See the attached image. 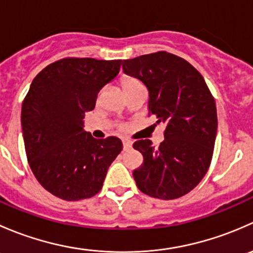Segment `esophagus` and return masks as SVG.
I'll return each mask as SVG.
<instances>
[{"mask_svg":"<svg viewBox=\"0 0 253 253\" xmlns=\"http://www.w3.org/2000/svg\"><path fill=\"white\" fill-rule=\"evenodd\" d=\"M122 143H124V148H125V149H129V148L132 147V142L129 141V139H124V141H122Z\"/></svg>","mask_w":253,"mask_h":253,"instance_id":"1","label":"esophagus"}]
</instances>
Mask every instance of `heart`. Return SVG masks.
<instances>
[{
    "label": "heart",
    "mask_w": 253,
    "mask_h": 253,
    "mask_svg": "<svg viewBox=\"0 0 253 253\" xmlns=\"http://www.w3.org/2000/svg\"><path fill=\"white\" fill-rule=\"evenodd\" d=\"M121 85L124 88V91H128L131 89L137 88V86H141L142 83L137 78L133 77H124L121 79Z\"/></svg>",
    "instance_id": "obj_1"
}]
</instances>
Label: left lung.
Wrapping results in <instances>:
<instances>
[{
	"label": "left lung",
	"mask_w": 253,
	"mask_h": 253,
	"mask_svg": "<svg viewBox=\"0 0 253 253\" xmlns=\"http://www.w3.org/2000/svg\"><path fill=\"white\" fill-rule=\"evenodd\" d=\"M122 68L147 86L149 115L167 125L159 148L149 139L133 143L143 155V164L133 171L137 187L159 200L182 197L211 165L218 127L215 101L202 75L167 51L124 60Z\"/></svg>",
	"instance_id": "left-lung-1"
}]
</instances>
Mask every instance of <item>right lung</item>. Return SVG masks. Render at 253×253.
Masks as SVG:
<instances>
[{"instance_id":"right-lung-1","label":"right lung","mask_w":253,"mask_h":253,"mask_svg":"<svg viewBox=\"0 0 253 253\" xmlns=\"http://www.w3.org/2000/svg\"><path fill=\"white\" fill-rule=\"evenodd\" d=\"M120 67L121 60L62 58L30 84L20 116L25 153L40 185L61 200L95 196L121 153V139H95L84 131L83 121Z\"/></svg>"}]
</instances>
